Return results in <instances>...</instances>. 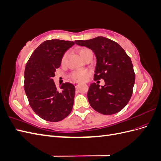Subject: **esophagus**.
<instances>
[{
  "label": "esophagus",
  "mask_w": 161,
  "mask_h": 161,
  "mask_svg": "<svg viewBox=\"0 0 161 161\" xmlns=\"http://www.w3.org/2000/svg\"><path fill=\"white\" fill-rule=\"evenodd\" d=\"M73 84H74V85L75 86V87H77L78 85H79V82H74V83H73Z\"/></svg>",
  "instance_id": "34e87169"
}]
</instances>
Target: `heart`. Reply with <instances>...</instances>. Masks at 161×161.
I'll list each match as a JSON object with an SVG mask.
<instances>
[{"instance_id":"heart-1","label":"heart","mask_w":161,"mask_h":161,"mask_svg":"<svg viewBox=\"0 0 161 161\" xmlns=\"http://www.w3.org/2000/svg\"><path fill=\"white\" fill-rule=\"evenodd\" d=\"M89 52H91V51L89 49H88V48L82 47L79 50V53L80 56L83 58L86 53ZM67 56H68V53L66 52L62 58V60H61L62 64H64ZM89 72L88 70H79V71H75L72 72L70 75V79L74 81H83L85 80L86 78L89 76Z\"/></svg>"}]
</instances>
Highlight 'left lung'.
Here are the masks:
<instances>
[{
  "instance_id": "1",
  "label": "left lung",
  "mask_w": 161,
  "mask_h": 161,
  "mask_svg": "<svg viewBox=\"0 0 161 161\" xmlns=\"http://www.w3.org/2000/svg\"><path fill=\"white\" fill-rule=\"evenodd\" d=\"M75 43L94 52L97 58L94 80L105 81L101 87L95 82L90 85L87 97L91 106L103 115L120 111L129 102L135 82L131 58L118 43L105 37Z\"/></svg>"
}]
</instances>
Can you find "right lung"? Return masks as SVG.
<instances>
[{
	"label": "right lung",
	"mask_w": 161,
	"mask_h": 161,
	"mask_svg": "<svg viewBox=\"0 0 161 161\" xmlns=\"http://www.w3.org/2000/svg\"><path fill=\"white\" fill-rule=\"evenodd\" d=\"M74 44L70 41H45L27 62L24 89L31 108L43 119L57 122L66 118L72 109L75 86L66 82L57 89L52 78L61 65L63 55Z\"/></svg>",
	"instance_id": "add662e5"
}]
</instances>
